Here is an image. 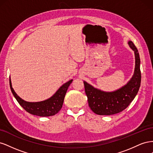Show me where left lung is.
<instances>
[{"label": "left lung", "instance_id": "1", "mask_svg": "<svg viewBox=\"0 0 153 153\" xmlns=\"http://www.w3.org/2000/svg\"><path fill=\"white\" fill-rule=\"evenodd\" d=\"M128 45L135 53V68L132 78L126 85L113 92H105L84 81L89 106L96 114L110 115L122 112L128 107L138 93L141 82L140 59L134 43L129 41Z\"/></svg>", "mask_w": 153, "mask_h": 153}]
</instances>
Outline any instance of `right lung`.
<instances>
[{
  "label": "right lung",
  "instance_id": "obj_1",
  "mask_svg": "<svg viewBox=\"0 0 153 153\" xmlns=\"http://www.w3.org/2000/svg\"><path fill=\"white\" fill-rule=\"evenodd\" d=\"M72 82L73 80H69L63 84L57 91L48 100L39 101V102H28L22 100L17 95L13 89L11 78H10V85L11 92L18 103L27 112L40 117L52 116L59 112L62 106L67 90Z\"/></svg>",
  "mask_w": 153,
  "mask_h": 153
}]
</instances>
